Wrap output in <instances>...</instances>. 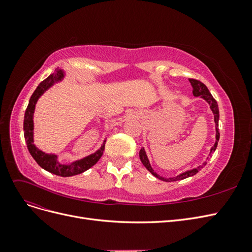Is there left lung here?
<instances>
[{
	"instance_id": "1",
	"label": "left lung",
	"mask_w": 252,
	"mask_h": 252,
	"mask_svg": "<svg viewBox=\"0 0 252 252\" xmlns=\"http://www.w3.org/2000/svg\"><path fill=\"white\" fill-rule=\"evenodd\" d=\"M190 84H191L192 86V94L195 97H201L203 98V100L207 103L209 105L210 107V110L212 111L213 113V119H215V125H216V142L215 144H213V146L210 148V152L208 157L206 158V159L204 161V163H202L201 165H199L197 167H195V168H192V169H188L184 172H182L178 175H175V177H171V178H165V177H162V175L158 174L154 169H152L151 167V164L149 162V158L146 155V151H145V148L142 147L141 150H140V159L141 162L143 163V165L146 167V169L152 174L155 175V177L158 180L161 181H164V182H174V181H180V180H184V179H187L189 177H192V175L196 174L197 172H199L203 167L207 164L208 159L212 157L213 152L216 151L217 147H218V142H219V139H220V131H219V119H220V112H219V106H218V103L217 101L213 98V96L211 95L210 91L208 90V88L206 87L204 84L200 81L197 80H189Z\"/></svg>"
}]
</instances>
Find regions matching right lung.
<instances>
[{
  "label": "right lung",
  "mask_w": 252,
  "mask_h": 252,
  "mask_svg": "<svg viewBox=\"0 0 252 252\" xmlns=\"http://www.w3.org/2000/svg\"><path fill=\"white\" fill-rule=\"evenodd\" d=\"M66 77V72L63 69H57L55 73L50 74L47 79L39 84L34 93L30 97L27 109L24 116V138L27 145V148L30 155L34 158V161L48 172L60 175V177H72L83 173L84 171L91 168L98 159L103 156L105 149L106 139H104L101 147L98 148L94 154L82 158L75 159L70 163H62L60 161L59 156L56 154H48L37 148L34 144V124H33V114L35 110V105L39 101V98L51 88L55 84L62 82Z\"/></svg>",
  "instance_id": "1"
}]
</instances>
